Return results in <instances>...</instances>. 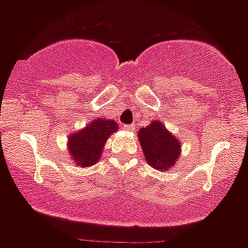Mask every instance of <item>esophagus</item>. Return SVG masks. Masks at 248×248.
Here are the masks:
<instances>
[{
    "instance_id": "obj_1",
    "label": "esophagus",
    "mask_w": 248,
    "mask_h": 248,
    "mask_svg": "<svg viewBox=\"0 0 248 248\" xmlns=\"http://www.w3.org/2000/svg\"><path fill=\"white\" fill-rule=\"evenodd\" d=\"M124 131H133L135 129V124H124Z\"/></svg>"
}]
</instances>
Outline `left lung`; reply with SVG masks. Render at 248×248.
Returning <instances> with one entry per match:
<instances>
[{"mask_svg":"<svg viewBox=\"0 0 248 248\" xmlns=\"http://www.w3.org/2000/svg\"><path fill=\"white\" fill-rule=\"evenodd\" d=\"M145 160L150 166L164 171L172 168L180 156V142L165 128L160 121H154L138 132Z\"/></svg>","mask_w":248,"mask_h":248,"instance_id":"obj_1","label":"left lung"}]
</instances>
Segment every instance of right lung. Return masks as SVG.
<instances>
[{
	"label": "right lung",
	"mask_w": 248,
	"mask_h": 248,
	"mask_svg": "<svg viewBox=\"0 0 248 248\" xmlns=\"http://www.w3.org/2000/svg\"><path fill=\"white\" fill-rule=\"evenodd\" d=\"M117 131L112 120H95L82 131L72 135L68 140L71 158L80 166H92L101 158L103 147L111 133Z\"/></svg>",
	"instance_id": "right-lung-1"
}]
</instances>
